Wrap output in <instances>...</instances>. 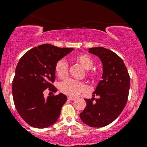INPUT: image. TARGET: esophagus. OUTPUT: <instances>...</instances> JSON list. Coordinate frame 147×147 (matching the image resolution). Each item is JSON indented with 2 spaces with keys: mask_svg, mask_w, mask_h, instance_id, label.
<instances>
[{
  "mask_svg": "<svg viewBox=\"0 0 147 147\" xmlns=\"http://www.w3.org/2000/svg\"><path fill=\"white\" fill-rule=\"evenodd\" d=\"M68 99H69V100L73 101V100H75V98H74V97H68Z\"/></svg>",
  "mask_w": 147,
  "mask_h": 147,
  "instance_id": "34e87169",
  "label": "esophagus"
}]
</instances>
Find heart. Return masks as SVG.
Instances as JSON below:
<instances>
[{"mask_svg": "<svg viewBox=\"0 0 147 147\" xmlns=\"http://www.w3.org/2000/svg\"><path fill=\"white\" fill-rule=\"evenodd\" d=\"M76 61L86 70H90L94 65V61L90 57L86 55H79L76 57ZM68 65L65 60L61 59L57 62L55 65V72L61 79L66 77L68 74ZM87 74L90 76L95 75V71H88ZM86 87L83 82L72 79H67L60 83L59 89L62 92L70 97H75L84 92Z\"/></svg>", "mask_w": 147, "mask_h": 147, "instance_id": "b5f03b06", "label": "heart"}]
</instances>
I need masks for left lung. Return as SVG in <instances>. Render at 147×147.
I'll list each match as a JSON object with an SVG mask.
<instances>
[{"instance_id": "1", "label": "left lung", "mask_w": 147, "mask_h": 147, "mask_svg": "<svg viewBox=\"0 0 147 147\" xmlns=\"http://www.w3.org/2000/svg\"><path fill=\"white\" fill-rule=\"evenodd\" d=\"M88 52L100 59L103 65L102 79L92 97L99 96L93 102L85 99L86 106L79 115L84 124L91 127H104L113 122L120 115L127 102L130 77L122 59L110 50L97 47L88 49Z\"/></svg>"}]
</instances>
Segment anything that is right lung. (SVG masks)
<instances>
[{
	"mask_svg": "<svg viewBox=\"0 0 147 147\" xmlns=\"http://www.w3.org/2000/svg\"><path fill=\"white\" fill-rule=\"evenodd\" d=\"M73 50L43 44L27 52L18 61L12 82L13 99L18 114L31 126L49 127L59 117L67 97L59 93L45 99L43 92L47 88L57 92L51 84L55 80V65Z\"/></svg>",
	"mask_w": 147,
	"mask_h": 147,
	"instance_id": "add662e5",
	"label": "right lung"
}]
</instances>
